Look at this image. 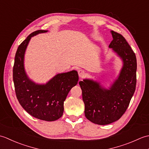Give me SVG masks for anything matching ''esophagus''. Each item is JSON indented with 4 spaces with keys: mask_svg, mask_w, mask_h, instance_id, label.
<instances>
[{
    "mask_svg": "<svg viewBox=\"0 0 149 149\" xmlns=\"http://www.w3.org/2000/svg\"><path fill=\"white\" fill-rule=\"evenodd\" d=\"M78 74L80 77H83L86 75V73H85L83 70H78Z\"/></svg>",
    "mask_w": 149,
    "mask_h": 149,
    "instance_id": "obj_1",
    "label": "esophagus"
}]
</instances>
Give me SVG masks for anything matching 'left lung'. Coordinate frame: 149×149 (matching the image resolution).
I'll use <instances>...</instances> for the list:
<instances>
[{
  "mask_svg": "<svg viewBox=\"0 0 149 149\" xmlns=\"http://www.w3.org/2000/svg\"><path fill=\"white\" fill-rule=\"evenodd\" d=\"M113 40L109 47L118 55L123 66L118 78L109 89L97 81H80L84 115L90 122L107 125L119 120L127 110L136 84V58L133 50L121 34L111 31Z\"/></svg>",
  "mask_w": 149,
  "mask_h": 149,
  "instance_id": "8db88e82",
  "label": "left lung"
}]
</instances>
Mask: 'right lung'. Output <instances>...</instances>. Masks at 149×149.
Wrapping results in <instances>:
<instances>
[{"mask_svg":"<svg viewBox=\"0 0 149 149\" xmlns=\"http://www.w3.org/2000/svg\"><path fill=\"white\" fill-rule=\"evenodd\" d=\"M47 31H34L18 46L13 77L16 95L22 107L35 118L51 122L62 116L64 101L71 88L77 84L79 76L75 70L61 73L44 84H36L28 77L24 68V54L27 47L33 36Z\"/></svg>","mask_w":149,"mask_h":149,"instance_id":"add662e5","label":"right lung"}]
</instances>
